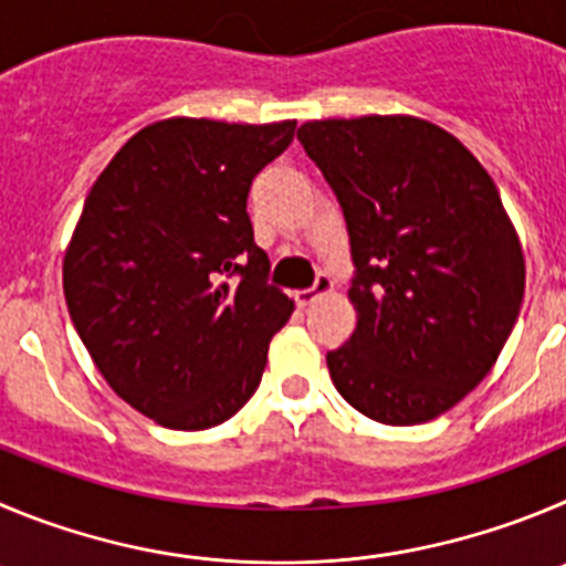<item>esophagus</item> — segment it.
<instances>
[{
	"label": "esophagus",
	"instance_id": "esophagus-1",
	"mask_svg": "<svg viewBox=\"0 0 566 566\" xmlns=\"http://www.w3.org/2000/svg\"><path fill=\"white\" fill-rule=\"evenodd\" d=\"M329 290H332V279L326 276V273H318V279H315L313 287H310V290H298V293L293 295L295 307L307 310L315 298H321V295L329 293Z\"/></svg>",
	"mask_w": 566,
	"mask_h": 566
}]
</instances>
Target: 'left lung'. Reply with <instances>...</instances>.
<instances>
[{"mask_svg":"<svg viewBox=\"0 0 566 566\" xmlns=\"http://www.w3.org/2000/svg\"><path fill=\"white\" fill-rule=\"evenodd\" d=\"M343 209L355 335L326 355L363 416L421 424L497 363L520 315L525 259L497 187L452 134L416 116L298 128Z\"/></svg>","mask_w":566,"mask_h":566,"instance_id":"1","label":"left lung"}]
</instances>
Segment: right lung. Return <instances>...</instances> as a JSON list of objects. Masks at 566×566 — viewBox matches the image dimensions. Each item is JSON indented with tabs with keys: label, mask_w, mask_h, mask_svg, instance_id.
I'll return each instance as SVG.
<instances>
[{
	"label": "right lung",
	"mask_w": 566,
	"mask_h": 566,
	"mask_svg": "<svg viewBox=\"0 0 566 566\" xmlns=\"http://www.w3.org/2000/svg\"><path fill=\"white\" fill-rule=\"evenodd\" d=\"M293 136L295 123L164 119L125 142L83 203L63 259L69 315L105 382L161 427L231 419L293 313L245 209Z\"/></svg>",
	"instance_id": "1"
}]
</instances>
